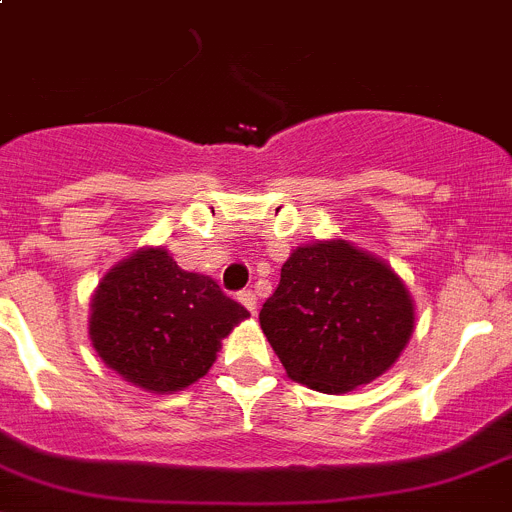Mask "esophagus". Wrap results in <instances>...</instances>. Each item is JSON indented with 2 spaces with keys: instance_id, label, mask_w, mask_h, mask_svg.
Segmentation results:
<instances>
[{
  "instance_id": "obj_1",
  "label": "esophagus",
  "mask_w": 512,
  "mask_h": 512,
  "mask_svg": "<svg viewBox=\"0 0 512 512\" xmlns=\"http://www.w3.org/2000/svg\"><path fill=\"white\" fill-rule=\"evenodd\" d=\"M237 299L242 301V304L247 306V309H250L252 314H255V311H257V296H255V291H252V288H244V291H239Z\"/></svg>"
}]
</instances>
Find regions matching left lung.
Masks as SVG:
<instances>
[{
  "mask_svg": "<svg viewBox=\"0 0 512 512\" xmlns=\"http://www.w3.org/2000/svg\"><path fill=\"white\" fill-rule=\"evenodd\" d=\"M415 309L404 283L348 242L299 247L260 309V327L293 381L342 394L397 361Z\"/></svg>",
  "mask_w": 512,
  "mask_h": 512,
  "instance_id": "obj_1",
  "label": "left lung"
}]
</instances>
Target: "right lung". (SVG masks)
<instances>
[{
	"instance_id": "1",
	"label": "right lung",
	"mask_w": 512,
	"mask_h": 512,
	"mask_svg": "<svg viewBox=\"0 0 512 512\" xmlns=\"http://www.w3.org/2000/svg\"><path fill=\"white\" fill-rule=\"evenodd\" d=\"M250 311L206 275L182 270L164 250L115 265L92 299L97 355L141 389L177 391L206 376L221 337Z\"/></svg>"
}]
</instances>
